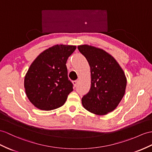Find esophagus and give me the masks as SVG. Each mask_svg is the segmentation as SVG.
<instances>
[{
  "mask_svg": "<svg viewBox=\"0 0 152 152\" xmlns=\"http://www.w3.org/2000/svg\"><path fill=\"white\" fill-rule=\"evenodd\" d=\"M77 83H78V80H74V81H73V85L75 86H77Z\"/></svg>",
  "mask_w": 152,
  "mask_h": 152,
  "instance_id": "34e87169",
  "label": "esophagus"
}]
</instances>
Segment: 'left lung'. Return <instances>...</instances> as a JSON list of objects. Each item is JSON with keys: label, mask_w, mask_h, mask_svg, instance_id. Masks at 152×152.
Masks as SVG:
<instances>
[{"label": "left lung", "mask_w": 152, "mask_h": 152, "mask_svg": "<svg viewBox=\"0 0 152 152\" xmlns=\"http://www.w3.org/2000/svg\"><path fill=\"white\" fill-rule=\"evenodd\" d=\"M90 66L91 88L82 98L84 108L103 115L112 112L123 99L126 78L119 64L103 50L88 45L77 47Z\"/></svg>", "instance_id": "obj_1"}]
</instances>
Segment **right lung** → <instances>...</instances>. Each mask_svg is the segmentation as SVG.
Instances as JSON below:
<instances>
[{
	"label": "right lung",
	"instance_id": "obj_1",
	"mask_svg": "<svg viewBox=\"0 0 152 152\" xmlns=\"http://www.w3.org/2000/svg\"><path fill=\"white\" fill-rule=\"evenodd\" d=\"M76 46L55 45L32 62L24 78L27 97L37 108L52 110L63 105L73 85L68 79L66 62Z\"/></svg>",
	"mask_w": 152,
	"mask_h": 152
}]
</instances>
